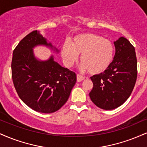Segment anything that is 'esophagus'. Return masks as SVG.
Returning <instances> with one entry per match:
<instances>
[{
  "label": "esophagus",
  "mask_w": 147,
  "mask_h": 147,
  "mask_svg": "<svg viewBox=\"0 0 147 147\" xmlns=\"http://www.w3.org/2000/svg\"><path fill=\"white\" fill-rule=\"evenodd\" d=\"M84 80V77L82 75H79V74H77V81L78 82H81L82 81Z\"/></svg>",
  "instance_id": "obj_1"
}]
</instances>
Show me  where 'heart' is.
Wrapping results in <instances>:
<instances>
[{"label":"heart","mask_w":147,"mask_h":147,"mask_svg":"<svg viewBox=\"0 0 147 147\" xmlns=\"http://www.w3.org/2000/svg\"><path fill=\"white\" fill-rule=\"evenodd\" d=\"M61 57L67 67H71L81 55L82 68L93 75L102 74L108 70L114 57V47L109 40L92 33L82 34L63 43Z\"/></svg>","instance_id":"obj_1"}]
</instances>
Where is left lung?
<instances>
[{"label":"left lung","instance_id":"obj_1","mask_svg":"<svg viewBox=\"0 0 147 147\" xmlns=\"http://www.w3.org/2000/svg\"><path fill=\"white\" fill-rule=\"evenodd\" d=\"M115 54L108 70L90 77L93 88L89 93L100 109L112 110L121 106L131 95L138 75L134 46L124 37L114 42Z\"/></svg>","mask_w":147,"mask_h":147}]
</instances>
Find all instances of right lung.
I'll return each mask as SVG.
<instances>
[{"instance_id": "obj_1", "label": "right lung", "mask_w": 147, "mask_h": 147, "mask_svg": "<svg viewBox=\"0 0 147 147\" xmlns=\"http://www.w3.org/2000/svg\"><path fill=\"white\" fill-rule=\"evenodd\" d=\"M36 45L52 47L37 30L26 35L13 51L11 77L18 95L33 110L43 113L58 111L68 101L77 75L53 60L34 58Z\"/></svg>"}]
</instances>
